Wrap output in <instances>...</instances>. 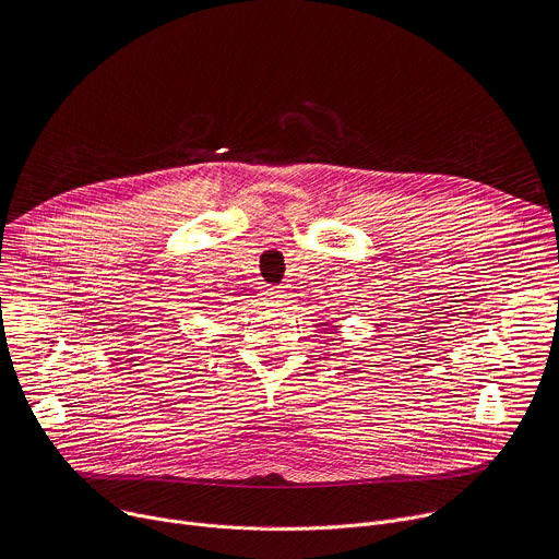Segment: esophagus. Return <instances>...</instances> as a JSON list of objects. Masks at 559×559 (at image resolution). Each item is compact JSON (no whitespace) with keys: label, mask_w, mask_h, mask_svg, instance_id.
Returning a JSON list of instances; mask_svg holds the SVG:
<instances>
[{"label":"esophagus","mask_w":559,"mask_h":559,"mask_svg":"<svg viewBox=\"0 0 559 559\" xmlns=\"http://www.w3.org/2000/svg\"><path fill=\"white\" fill-rule=\"evenodd\" d=\"M287 292H285V287L283 285H278V287H270V289H265L263 292V300L267 302V305H278V307H283L285 302H287Z\"/></svg>","instance_id":"34e87169"}]
</instances>
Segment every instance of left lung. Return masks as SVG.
<instances>
[{
  "mask_svg": "<svg viewBox=\"0 0 559 559\" xmlns=\"http://www.w3.org/2000/svg\"><path fill=\"white\" fill-rule=\"evenodd\" d=\"M341 321H343V318H341ZM323 325H325V323H323ZM336 328H341V325H336ZM332 334H334V332H332Z\"/></svg>",
  "mask_w": 559,
  "mask_h": 559,
  "instance_id": "8db88e82",
  "label": "left lung"
}]
</instances>
